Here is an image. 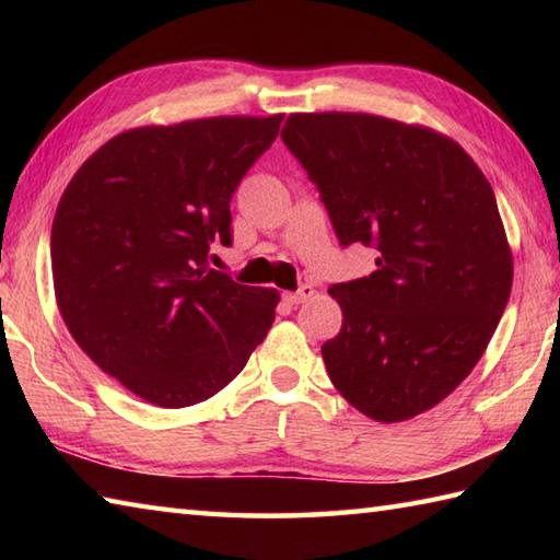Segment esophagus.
<instances>
[{"label": "esophagus", "mask_w": 560, "mask_h": 560, "mask_svg": "<svg viewBox=\"0 0 560 560\" xmlns=\"http://www.w3.org/2000/svg\"><path fill=\"white\" fill-rule=\"evenodd\" d=\"M313 287L311 283H305V287H301L299 291H293V293H287L283 295V299H287L291 305H299V303H305L307 299H313Z\"/></svg>", "instance_id": "1"}]
</instances>
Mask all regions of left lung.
<instances>
[{
    "label": "left lung",
    "instance_id": "left-lung-1",
    "mask_svg": "<svg viewBox=\"0 0 560 560\" xmlns=\"http://www.w3.org/2000/svg\"><path fill=\"white\" fill-rule=\"evenodd\" d=\"M281 139L303 163L341 245L375 271L337 283L329 380L380 423L413 419L479 363L513 287L493 187L455 139L371 113H293Z\"/></svg>",
    "mask_w": 560,
    "mask_h": 560
}]
</instances>
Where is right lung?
<instances>
[{
  "mask_svg": "<svg viewBox=\"0 0 560 560\" xmlns=\"http://www.w3.org/2000/svg\"><path fill=\"white\" fill-rule=\"evenodd\" d=\"M283 115H219L125 129L81 163L59 199L55 301L103 373L163 409L217 395L273 323L277 289L211 269L231 245V197Z\"/></svg>",
  "mask_w": 560,
  "mask_h": 560,
  "instance_id": "obj_1",
  "label": "right lung"
}]
</instances>
